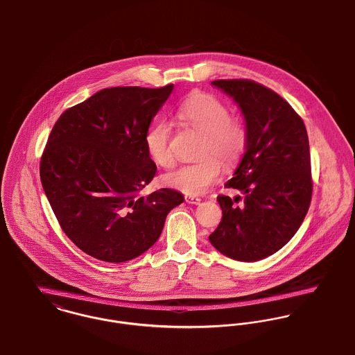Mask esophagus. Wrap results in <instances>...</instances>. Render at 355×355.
<instances>
[{"mask_svg": "<svg viewBox=\"0 0 355 355\" xmlns=\"http://www.w3.org/2000/svg\"><path fill=\"white\" fill-rule=\"evenodd\" d=\"M185 201H187V202H189V204H194V205H197V204H200V202H201V198H200V197H197V196L187 194V196H185Z\"/></svg>", "mask_w": 355, "mask_h": 355, "instance_id": "obj_1", "label": "esophagus"}]
</instances>
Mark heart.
Masks as SVG:
<instances>
[{"mask_svg": "<svg viewBox=\"0 0 355 355\" xmlns=\"http://www.w3.org/2000/svg\"><path fill=\"white\" fill-rule=\"evenodd\" d=\"M175 114L184 124L204 134L198 151L201 159L166 174L164 184L185 194H202L221 175L219 159L225 166H234L243 157L248 143L247 121L241 114L230 113L224 101L208 93L191 94ZM171 137V125L164 120L153 124L144 135L146 150L158 166L174 164Z\"/></svg>", "mask_w": 355, "mask_h": 355, "instance_id": "obj_1", "label": "heart"}]
</instances>
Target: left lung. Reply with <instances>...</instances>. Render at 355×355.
<instances>
[{
    "label": "left lung",
    "mask_w": 355,
    "mask_h": 355,
    "mask_svg": "<svg viewBox=\"0 0 355 355\" xmlns=\"http://www.w3.org/2000/svg\"><path fill=\"white\" fill-rule=\"evenodd\" d=\"M234 97L245 114L248 143L225 188L245 194H218L221 221L209 241L221 254L252 262L286 245L300 228L312 198L311 154L299 113L274 90L251 80L212 82Z\"/></svg>",
    "instance_id": "1"
}]
</instances>
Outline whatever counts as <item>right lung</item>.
<instances>
[{"instance_id": "1", "label": "right lung", "mask_w": 355, "mask_h": 355, "mask_svg": "<svg viewBox=\"0 0 355 355\" xmlns=\"http://www.w3.org/2000/svg\"><path fill=\"white\" fill-rule=\"evenodd\" d=\"M173 86L103 89L64 110L53 127L40 181L63 232L96 259L137 258L184 202L180 191L167 188L139 196L157 174L144 135Z\"/></svg>"}]
</instances>
